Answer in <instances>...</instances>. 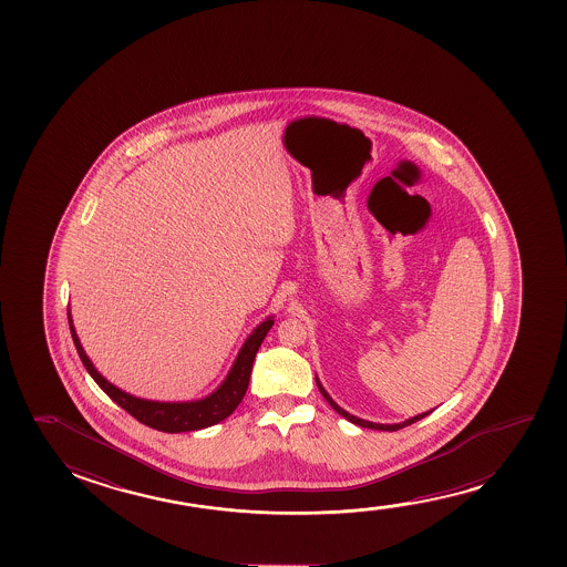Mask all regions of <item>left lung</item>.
I'll use <instances>...</instances> for the list:
<instances>
[{
  "instance_id": "1",
  "label": "left lung",
  "mask_w": 567,
  "mask_h": 567,
  "mask_svg": "<svg viewBox=\"0 0 567 567\" xmlns=\"http://www.w3.org/2000/svg\"><path fill=\"white\" fill-rule=\"evenodd\" d=\"M316 381H318V388L319 391H321V395L326 396L327 403L333 406V411L339 412L341 416H344V419L349 420V422H352V424H357V426L370 427V430H383V432H395V430H401V427L411 426V424H414L416 420H422L424 416H427L430 412L434 411V409H432V411L422 412V414H419V416H412V419L404 420V422H401V424H375V422H368V420L357 419V416H352V414H349V412L342 411L341 406L334 403L333 399H331L326 389H323V385L319 383L318 378H316Z\"/></svg>"
}]
</instances>
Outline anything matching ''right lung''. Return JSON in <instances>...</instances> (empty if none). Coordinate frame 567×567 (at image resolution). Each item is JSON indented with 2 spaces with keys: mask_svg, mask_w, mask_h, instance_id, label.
Here are the masks:
<instances>
[{
  "mask_svg": "<svg viewBox=\"0 0 567 567\" xmlns=\"http://www.w3.org/2000/svg\"><path fill=\"white\" fill-rule=\"evenodd\" d=\"M68 318H70L71 337L75 342L79 358L85 365L86 372L91 373L93 380L99 383V388L114 403L130 412L133 419L140 420L141 424L155 427L158 432H168V434L195 432V430L213 426L220 420L228 419L236 411V406L241 403V399L248 391L249 375H251V365L256 360L257 350L261 347L265 334L269 333V329L272 327V318H267L261 326L254 329V333L249 334L248 341L244 342L238 357L234 360L233 370L228 372L226 380L220 383V388L215 393H210L202 401H192V403H158V401H145L140 396L130 395L104 380L101 373L94 370L93 362L89 360L85 350L81 347L75 327L71 323L70 313H68Z\"/></svg>",
  "mask_w": 567,
  "mask_h": 567,
  "instance_id": "add662e5",
  "label": "right lung"
}]
</instances>
